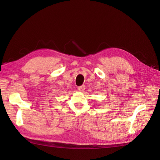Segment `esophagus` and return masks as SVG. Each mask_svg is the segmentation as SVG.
Wrapping results in <instances>:
<instances>
[{
  "label": "esophagus",
  "mask_w": 160,
  "mask_h": 160,
  "mask_svg": "<svg viewBox=\"0 0 160 160\" xmlns=\"http://www.w3.org/2000/svg\"><path fill=\"white\" fill-rule=\"evenodd\" d=\"M78 89L80 91H83L84 89H85V87H84V85L78 87Z\"/></svg>",
  "instance_id": "esophagus-1"
}]
</instances>
